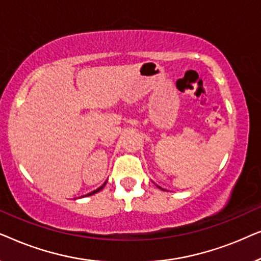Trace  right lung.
Returning a JSON list of instances; mask_svg holds the SVG:
<instances>
[{
    "instance_id": "add662e5",
    "label": "right lung",
    "mask_w": 261,
    "mask_h": 261,
    "mask_svg": "<svg viewBox=\"0 0 261 261\" xmlns=\"http://www.w3.org/2000/svg\"><path fill=\"white\" fill-rule=\"evenodd\" d=\"M103 189V187H101V188H98V189H96V190H94L92 192H90V194H88V195H94V194H96V192H98L99 190H102ZM88 195H85V196H88Z\"/></svg>"
}]
</instances>
